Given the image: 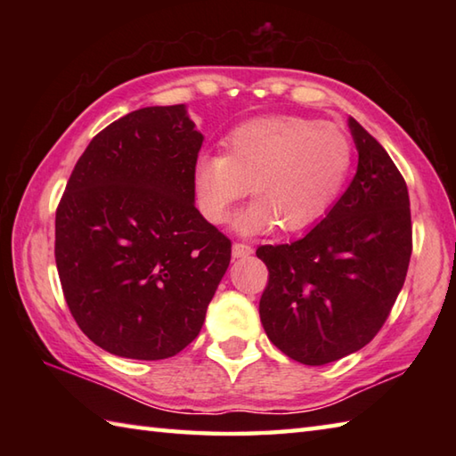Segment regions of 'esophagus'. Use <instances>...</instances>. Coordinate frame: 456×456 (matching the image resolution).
<instances>
[{
    "instance_id": "1",
    "label": "esophagus",
    "mask_w": 456,
    "mask_h": 456,
    "mask_svg": "<svg viewBox=\"0 0 456 456\" xmlns=\"http://www.w3.org/2000/svg\"><path fill=\"white\" fill-rule=\"evenodd\" d=\"M248 255H253V247L247 243H240V240H235L233 243V256L235 258H245Z\"/></svg>"
}]
</instances>
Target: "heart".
Instances as JSON below:
<instances>
[{
	"label": "heart",
	"mask_w": 456,
	"mask_h": 456,
	"mask_svg": "<svg viewBox=\"0 0 456 456\" xmlns=\"http://www.w3.org/2000/svg\"><path fill=\"white\" fill-rule=\"evenodd\" d=\"M225 147L227 154H201L193 183L211 223H225L250 186L256 201L237 221L245 233L312 225L338 198L354 160L345 131L305 118L248 121Z\"/></svg>",
	"instance_id": "b5f03b06"
}]
</instances>
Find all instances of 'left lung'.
Segmentation results:
<instances>
[{"label":"left lung","instance_id":"8db88e82","mask_svg":"<svg viewBox=\"0 0 456 456\" xmlns=\"http://www.w3.org/2000/svg\"><path fill=\"white\" fill-rule=\"evenodd\" d=\"M358 151L351 186L322 223L286 245H263L260 322L294 361L322 366L362 348L388 319L408 274V186L390 154L348 118Z\"/></svg>","mask_w":456,"mask_h":456}]
</instances>
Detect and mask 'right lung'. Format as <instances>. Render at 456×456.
I'll list each match as a JSON object with an SVG mask.
<instances>
[{"instance_id": "obj_1", "label": "right lung", "mask_w": 456, "mask_h": 456, "mask_svg": "<svg viewBox=\"0 0 456 456\" xmlns=\"http://www.w3.org/2000/svg\"><path fill=\"white\" fill-rule=\"evenodd\" d=\"M203 137L183 105L100 131L56 208L54 258L76 323L103 351L162 361L198 337L231 240L193 206Z\"/></svg>"}]
</instances>
